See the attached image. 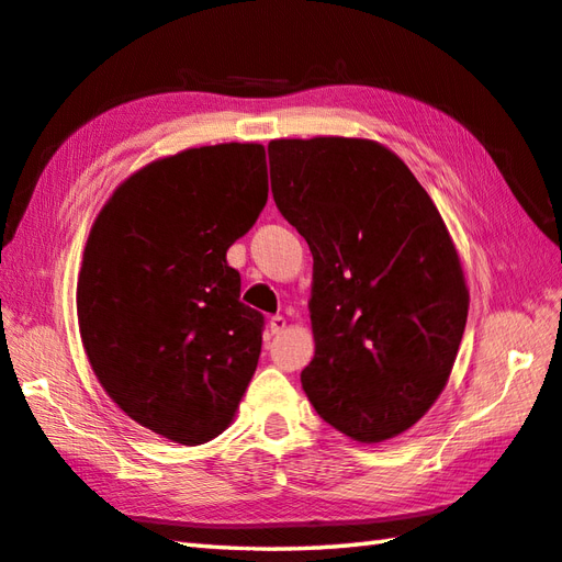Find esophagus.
Segmentation results:
<instances>
[{"label": "esophagus", "instance_id": "esophagus-1", "mask_svg": "<svg viewBox=\"0 0 562 562\" xmlns=\"http://www.w3.org/2000/svg\"><path fill=\"white\" fill-rule=\"evenodd\" d=\"M283 329H285V317L283 315H273L269 319V331H271V335H281Z\"/></svg>", "mask_w": 562, "mask_h": 562}]
</instances>
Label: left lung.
Here are the masks:
<instances>
[{
    "label": "left lung",
    "instance_id": "8db88e82",
    "mask_svg": "<svg viewBox=\"0 0 562 562\" xmlns=\"http://www.w3.org/2000/svg\"><path fill=\"white\" fill-rule=\"evenodd\" d=\"M269 165L277 209L313 251L303 391L353 441L393 439L441 395L461 347L468 289L453 239L381 143L271 140Z\"/></svg>",
    "mask_w": 562,
    "mask_h": 562
}]
</instances>
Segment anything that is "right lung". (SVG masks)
<instances>
[{
  "label": "right lung",
  "instance_id": "1",
  "mask_svg": "<svg viewBox=\"0 0 562 562\" xmlns=\"http://www.w3.org/2000/svg\"><path fill=\"white\" fill-rule=\"evenodd\" d=\"M267 196L261 145L191 147L137 169L91 225L77 281L87 359L159 437L215 439L255 375L265 315L239 303L225 255Z\"/></svg>",
  "mask_w": 562,
  "mask_h": 562
}]
</instances>
